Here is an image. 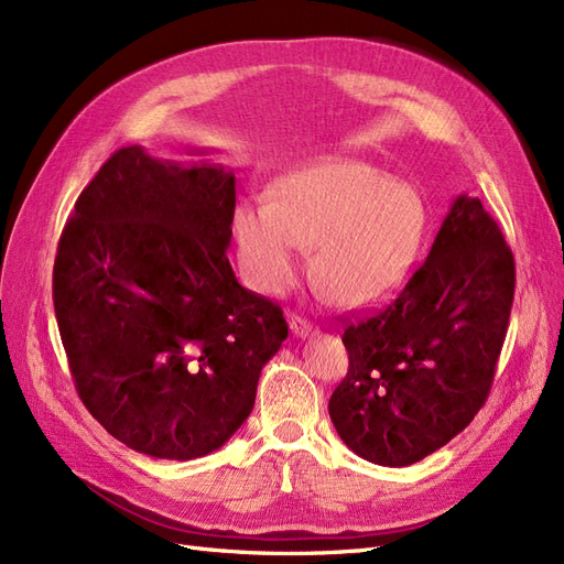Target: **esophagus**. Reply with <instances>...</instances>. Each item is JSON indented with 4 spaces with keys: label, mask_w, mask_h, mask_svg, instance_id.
<instances>
[{
    "label": "esophagus",
    "mask_w": 564,
    "mask_h": 564,
    "mask_svg": "<svg viewBox=\"0 0 564 564\" xmlns=\"http://www.w3.org/2000/svg\"><path fill=\"white\" fill-rule=\"evenodd\" d=\"M289 329H292L296 336L305 338L308 334H315V327L311 324V319H305L301 315H292L289 317Z\"/></svg>",
    "instance_id": "esophagus-1"
}]
</instances>
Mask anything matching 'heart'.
Wrapping results in <instances>:
<instances>
[{
	"instance_id": "heart-1",
	"label": "heart",
	"mask_w": 564,
	"mask_h": 564,
	"mask_svg": "<svg viewBox=\"0 0 564 564\" xmlns=\"http://www.w3.org/2000/svg\"><path fill=\"white\" fill-rule=\"evenodd\" d=\"M425 207L409 183L357 160H327L282 174L265 202L232 214L237 259L251 286L284 294L313 245L311 270L322 296L365 308L388 296L412 268Z\"/></svg>"
}]
</instances>
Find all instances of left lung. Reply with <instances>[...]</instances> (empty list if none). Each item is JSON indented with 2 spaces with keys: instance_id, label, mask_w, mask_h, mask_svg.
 <instances>
[{
  "instance_id": "1",
  "label": "left lung",
  "mask_w": 564,
  "mask_h": 564,
  "mask_svg": "<svg viewBox=\"0 0 564 564\" xmlns=\"http://www.w3.org/2000/svg\"><path fill=\"white\" fill-rule=\"evenodd\" d=\"M513 294L497 220L458 195L398 299L344 332L350 367L329 416L346 447L402 468L464 431L489 395Z\"/></svg>"
}]
</instances>
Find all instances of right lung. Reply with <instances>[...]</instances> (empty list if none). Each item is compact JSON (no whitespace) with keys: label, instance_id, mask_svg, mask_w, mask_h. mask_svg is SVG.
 Returning <instances> with one entry per match:
<instances>
[{"label":"right lung","instance_id":"1","mask_svg":"<svg viewBox=\"0 0 564 564\" xmlns=\"http://www.w3.org/2000/svg\"><path fill=\"white\" fill-rule=\"evenodd\" d=\"M235 176L117 150L84 187L54 265L82 402L133 452L191 460L247 421L289 329L228 261Z\"/></svg>","mask_w":564,"mask_h":564}]
</instances>
